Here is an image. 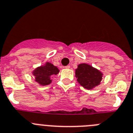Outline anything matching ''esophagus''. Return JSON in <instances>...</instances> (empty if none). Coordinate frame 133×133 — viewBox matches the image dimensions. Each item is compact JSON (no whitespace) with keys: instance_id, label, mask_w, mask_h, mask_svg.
Here are the masks:
<instances>
[{"instance_id":"esophagus-1","label":"esophagus","mask_w":133,"mask_h":133,"mask_svg":"<svg viewBox=\"0 0 133 133\" xmlns=\"http://www.w3.org/2000/svg\"><path fill=\"white\" fill-rule=\"evenodd\" d=\"M70 65H67V66H65V69H70Z\"/></svg>"}]
</instances>
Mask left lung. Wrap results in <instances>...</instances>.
Wrapping results in <instances>:
<instances>
[{"label": "left lung", "instance_id": "8db88e82", "mask_svg": "<svg viewBox=\"0 0 133 133\" xmlns=\"http://www.w3.org/2000/svg\"><path fill=\"white\" fill-rule=\"evenodd\" d=\"M75 74L78 82L87 90H92L99 86L103 77L100 70L86 63H79Z\"/></svg>", "mask_w": 133, "mask_h": 133}]
</instances>
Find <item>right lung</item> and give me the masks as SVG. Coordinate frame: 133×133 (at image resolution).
<instances>
[{
	"label": "right lung",
	"mask_w": 133,
	"mask_h": 133,
	"mask_svg": "<svg viewBox=\"0 0 133 133\" xmlns=\"http://www.w3.org/2000/svg\"><path fill=\"white\" fill-rule=\"evenodd\" d=\"M59 70L49 62L36 68L33 70L32 74L34 76L35 81L41 86H47L52 82L53 76L57 75Z\"/></svg>",
	"instance_id": "1"
}]
</instances>
